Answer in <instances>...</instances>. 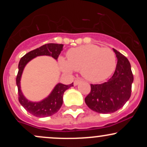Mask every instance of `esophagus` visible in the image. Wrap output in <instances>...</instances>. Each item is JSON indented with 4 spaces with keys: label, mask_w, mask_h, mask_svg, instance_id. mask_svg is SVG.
<instances>
[{
    "label": "esophagus",
    "mask_w": 147,
    "mask_h": 147,
    "mask_svg": "<svg viewBox=\"0 0 147 147\" xmlns=\"http://www.w3.org/2000/svg\"><path fill=\"white\" fill-rule=\"evenodd\" d=\"M82 81V79L81 78H77L75 79V81H74V86H77L78 85V84L80 83Z\"/></svg>",
    "instance_id": "obj_1"
}]
</instances>
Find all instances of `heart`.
Returning <instances> with one entry per match:
<instances>
[{
  "instance_id": "obj_1",
  "label": "heart",
  "mask_w": 147,
  "mask_h": 147,
  "mask_svg": "<svg viewBox=\"0 0 147 147\" xmlns=\"http://www.w3.org/2000/svg\"><path fill=\"white\" fill-rule=\"evenodd\" d=\"M67 59H59L64 72L81 70L84 78L92 82L107 79L116 67L115 52L109 48H102L94 44L70 49L67 52Z\"/></svg>"
}]
</instances>
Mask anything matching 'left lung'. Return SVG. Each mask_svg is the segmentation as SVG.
<instances>
[{
  "mask_svg": "<svg viewBox=\"0 0 147 147\" xmlns=\"http://www.w3.org/2000/svg\"><path fill=\"white\" fill-rule=\"evenodd\" d=\"M117 63L113 75L106 82L90 84V93L85 102L91 110L99 113H111L122 108L131 95L133 75L125 56L113 49Z\"/></svg>",
  "mask_w": 147,
  "mask_h": 147,
  "instance_id": "1",
  "label": "left lung"
}]
</instances>
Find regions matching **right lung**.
<instances>
[{
  "instance_id": "1",
  "label": "right lung",
  "mask_w": 147,
  "mask_h": 147,
  "mask_svg": "<svg viewBox=\"0 0 147 147\" xmlns=\"http://www.w3.org/2000/svg\"><path fill=\"white\" fill-rule=\"evenodd\" d=\"M63 44L47 43V44L42 45L40 48L35 49L27 53L22 57L18 63V72L16 79V85L18 87V101L25 110L35 117H49L58 112L63 104V95L64 92L69 88L73 86V83L70 85L58 84L47 98L39 102H30L23 96L21 90L20 81H21L23 69L25 65L30 60L37 56L48 55V56L52 57L55 59H57L61 52L63 50Z\"/></svg>"
}]
</instances>
